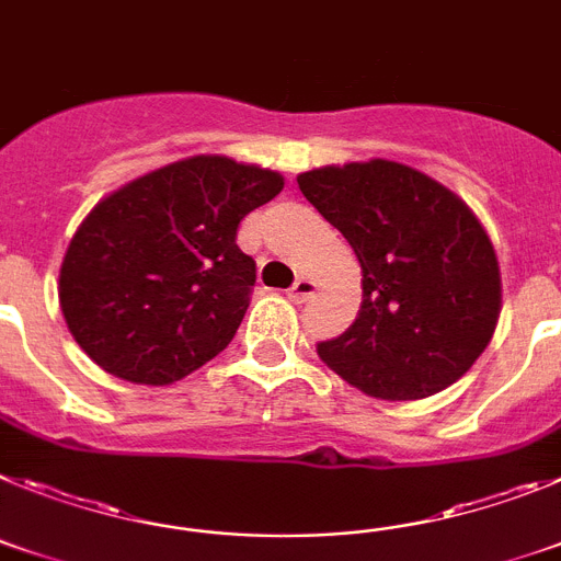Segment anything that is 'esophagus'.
Instances as JSON below:
<instances>
[{"label": "esophagus", "mask_w": 561, "mask_h": 561, "mask_svg": "<svg viewBox=\"0 0 561 561\" xmlns=\"http://www.w3.org/2000/svg\"><path fill=\"white\" fill-rule=\"evenodd\" d=\"M313 294H316V282H310L301 276V279H296L294 287L287 290V299L296 301V305H305V301L313 299Z\"/></svg>", "instance_id": "34e87169"}]
</instances>
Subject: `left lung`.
Wrapping results in <instances>:
<instances>
[{
  "label": "left lung",
  "instance_id": "obj_1",
  "mask_svg": "<svg viewBox=\"0 0 561 561\" xmlns=\"http://www.w3.org/2000/svg\"><path fill=\"white\" fill-rule=\"evenodd\" d=\"M296 180L362 265V310L316 344L321 362L381 401L428 398L469 373L500 316V265L471 208L392 160Z\"/></svg>",
  "mask_w": 561,
  "mask_h": 561
}]
</instances>
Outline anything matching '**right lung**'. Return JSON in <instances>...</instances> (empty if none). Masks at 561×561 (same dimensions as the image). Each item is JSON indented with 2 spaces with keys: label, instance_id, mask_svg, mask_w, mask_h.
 <instances>
[{
  "label": "right lung",
  "instance_id": "add662e5",
  "mask_svg": "<svg viewBox=\"0 0 561 561\" xmlns=\"http://www.w3.org/2000/svg\"><path fill=\"white\" fill-rule=\"evenodd\" d=\"M282 186L271 169L199 154L101 199L58 276L78 347L110 375L152 387L211 362L231 344L256 282L237 228Z\"/></svg>",
  "mask_w": 561,
  "mask_h": 561
}]
</instances>
